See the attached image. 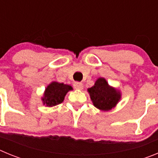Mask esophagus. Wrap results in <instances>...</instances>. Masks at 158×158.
Here are the masks:
<instances>
[{
    "instance_id": "34e87169",
    "label": "esophagus",
    "mask_w": 158,
    "mask_h": 158,
    "mask_svg": "<svg viewBox=\"0 0 158 158\" xmlns=\"http://www.w3.org/2000/svg\"><path fill=\"white\" fill-rule=\"evenodd\" d=\"M73 87L75 89H77V90H82L83 89V84L81 83V82H75L73 84Z\"/></svg>"
}]
</instances>
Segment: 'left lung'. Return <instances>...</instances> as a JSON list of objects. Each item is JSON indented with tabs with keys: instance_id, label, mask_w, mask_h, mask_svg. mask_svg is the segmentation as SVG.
Returning <instances> with one entry per match:
<instances>
[{
	"instance_id": "8db88e82",
	"label": "left lung",
	"mask_w": 158,
	"mask_h": 158,
	"mask_svg": "<svg viewBox=\"0 0 158 158\" xmlns=\"http://www.w3.org/2000/svg\"><path fill=\"white\" fill-rule=\"evenodd\" d=\"M93 105L103 111H108L120 101L122 93L120 90L109 85L105 78L99 77L94 85L88 89Z\"/></svg>"
}]
</instances>
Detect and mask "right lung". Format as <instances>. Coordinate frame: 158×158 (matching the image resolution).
<instances>
[{
  "instance_id": "add662e5",
  "label": "right lung",
  "mask_w": 158,
  "mask_h": 158,
  "mask_svg": "<svg viewBox=\"0 0 158 158\" xmlns=\"http://www.w3.org/2000/svg\"><path fill=\"white\" fill-rule=\"evenodd\" d=\"M71 90H73L71 85L59 83L58 81H52L47 86L43 96L41 98L43 105H46L47 107H54L62 104L65 95Z\"/></svg>"
}]
</instances>
